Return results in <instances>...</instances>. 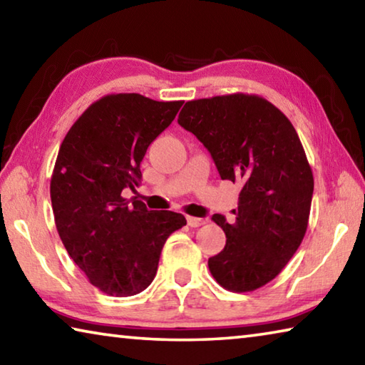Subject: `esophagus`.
Returning a JSON list of instances; mask_svg holds the SVG:
<instances>
[{"instance_id":"1","label":"esophagus","mask_w":365,"mask_h":365,"mask_svg":"<svg viewBox=\"0 0 365 365\" xmlns=\"http://www.w3.org/2000/svg\"><path fill=\"white\" fill-rule=\"evenodd\" d=\"M187 222H188L190 227L196 228V227H201L206 220L205 219H200V217H193V215H187Z\"/></svg>"}]
</instances>
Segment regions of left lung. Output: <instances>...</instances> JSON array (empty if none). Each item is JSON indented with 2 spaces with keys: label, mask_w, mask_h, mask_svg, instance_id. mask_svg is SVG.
<instances>
[{
  "label": "left lung",
  "mask_w": 365,
  "mask_h": 365,
  "mask_svg": "<svg viewBox=\"0 0 365 365\" xmlns=\"http://www.w3.org/2000/svg\"><path fill=\"white\" fill-rule=\"evenodd\" d=\"M178 123L207 148L222 180L243 185L225 248L209 257L212 277L246 293L274 280L304 238L314 191L312 169L288 117L259 95L233 93L185 103Z\"/></svg>",
  "instance_id": "obj_1"
}]
</instances>
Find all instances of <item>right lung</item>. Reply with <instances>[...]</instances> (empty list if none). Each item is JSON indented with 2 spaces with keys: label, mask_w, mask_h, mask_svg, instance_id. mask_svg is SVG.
<instances>
[{
  "label": "right lung",
  "mask_w": 365,
  "mask_h": 365,
  "mask_svg": "<svg viewBox=\"0 0 365 365\" xmlns=\"http://www.w3.org/2000/svg\"><path fill=\"white\" fill-rule=\"evenodd\" d=\"M183 101L113 93L90 104L67 132L49 193L61 242L86 279L125 298L151 285L169 235L187 225L182 214L128 202L148 146L175 119Z\"/></svg>",
  "instance_id": "obj_1"
}]
</instances>
